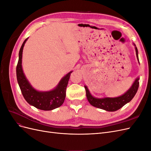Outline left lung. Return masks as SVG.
Wrapping results in <instances>:
<instances>
[{"label": "left lung", "mask_w": 151, "mask_h": 151, "mask_svg": "<svg viewBox=\"0 0 151 151\" xmlns=\"http://www.w3.org/2000/svg\"><path fill=\"white\" fill-rule=\"evenodd\" d=\"M134 45L135 46V45ZM135 51L137 57V59L139 60L138 50L136 47ZM139 78H137L134 84H132L131 88L128 90L124 94L116 98H104L100 99L96 98L91 94L88 88H87V86H84L86 92L87 99H88L89 103L94 107L104 109V110L108 111H116L118 109L122 108L127 103L130 102L131 100L133 99L139 88Z\"/></svg>", "instance_id": "1"}]
</instances>
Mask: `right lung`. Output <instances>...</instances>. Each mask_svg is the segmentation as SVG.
Here are the masks:
<instances>
[{
    "label": "right lung",
    "instance_id": "1",
    "mask_svg": "<svg viewBox=\"0 0 151 151\" xmlns=\"http://www.w3.org/2000/svg\"><path fill=\"white\" fill-rule=\"evenodd\" d=\"M26 38L20 48L19 53V60L16 67V76L17 83L19 84L22 96L26 101L35 108L45 111L52 110L60 107L64 102L65 98V91L72 71L62 79L55 89L47 92H40L35 90L26 79L22 68V50Z\"/></svg>",
    "mask_w": 151,
    "mask_h": 151
}]
</instances>
